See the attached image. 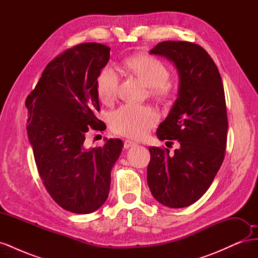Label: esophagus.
<instances>
[{
    "label": "esophagus",
    "instance_id": "obj_1",
    "mask_svg": "<svg viewBox=\"0 0 258 258\" xmlns=\"http://www.w3.org/2000/svg\"><path fill=\"white\" fill-rule=\"evenodd\" d=\"M136 145V142L134 141H130V140H124L123 141V148H129Z\"/></svg>",
    "mask_w": 258,
    "mask_h": 258
}]
</instances>
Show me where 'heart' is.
<instances>
[{
	"label": "heart",
	"mask_w": 258,
	"mask_h": 258,
	"mask_svg": "<svg viewBox=\"0 0 258 258\" xmlns=\"http://www.w3.org/2000/svg\"><path fill=\"white\" fill-rule=\"evenodd\" d=\"M124 67L150 87L151 95L156 99L167 101L173 96V85L168 81L169 71L159 60L150 56L131 57L124 61ZM118 84V75L113 68L107 66L101 69L97 77V93L101 102H113ZM157 121V113L147 105L122 104L110 114V123L115 134L134 139L145 137Z\"/></svg>",
	"instance_id": "obj_1"
}]
</instances>
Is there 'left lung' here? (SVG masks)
Wrapping results in <instances>:
<instances>
[{"mask_svg":"<svg viewBox=\"0 0 258 258\" xmlns=\"http://www.w3.org/2000/svg\"><path fill=\"white\" fill-rule=\"evenodd\" d=\"M150 52L168 58L177 69V99L156 134L161 141L176 140L179 147L173 153L148 147L147 184L161 205L185 208L204 196L225 158L228 120L224 86L214 61L197 44L166 41Z\"/></svg>","mask_w":258,"mask_h":258,"instance_id":"left-lung-1","label":"left lung"}]
</instances>
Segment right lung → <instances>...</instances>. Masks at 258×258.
I'll return each instance as SVG.
<instances>
[{"instance_id": "right-lung-1", "label": "right lung", "mask_w": 258, "mask_h": 258, "mask_svg": "<svg viewBox=\"0 0 258 258\" xmlns=\"http://www.w3.org/2000/svg\"><path fill=\"white\" fill-rule=\"evenodd\" d=\"M111 48L84 43L67 49L45 68L26 100L28 137L46 190L62 209L76 214L98 210L107 199L111 171L122 142L110 139L85 148L90 129L105 130L100 111L97 77Z\"/></svg>"}]
</instances>
